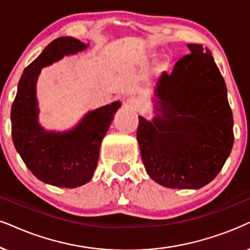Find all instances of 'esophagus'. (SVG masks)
Wrapping results in <instances>:
<instances>
[{
	"label": "esophagus",
	"instance_id": "obj_1",
	"mask_svg": "<svg viewBox=\"0 0 250 250\" xmlns=\"http://www.w3.org/2000/svg\"><path fill=\"white\" fill-rule=\"evenodd\" d=\"M127 104L131 106L132 109L137 110L141 106V102L140 100L137 99V97H128L127 99Z\"/></svg>",
	"mask_w": 250,
	"mask_h": 250
}]
</instances>
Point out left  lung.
I'll use <instances>...</instances> for the list:
<instances>
[{
	"label": "left lung",
	"mask_w": 250,
	"mask_h": 250,
	"mask_svg": "<svg viewBox=\"0 0 250 250\" xmlns=\"http://www.w3.org/2000/svg\"><path fill=\"white\" fill-rule=\"evenodd\" d=\"M189 54L163 71L154 88L150 121L139 116L137 139L146 171L155 183L199 189L231 154L233 115L228 89L211 53L188 43Z\"/></svg>",
	"instance_id": "1"
}]
</instances>
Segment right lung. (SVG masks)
Listing matches in <instances>:
<instances>
[{
    "label": "right lung",
    "mask_w": 250,
    "mask_h": 250,
    "mask_svg": "<svg viewBox=\"0 0 250 250\" xmlns=\"http://www.w3.org/2000/svg\"><path fill=\"white\" fill-rule=\"evenodd\" d=\"M85 43L72 37L50 42L24 70L11 106V133L16 150L28 170L42 183L76 188L92 180L100 147L121 101L89 110L71 128L47 129L39 121L37 83L43 67L86 50Z\"/></svg>",
    "instance_id": "obj_1"
}]
</instances>
